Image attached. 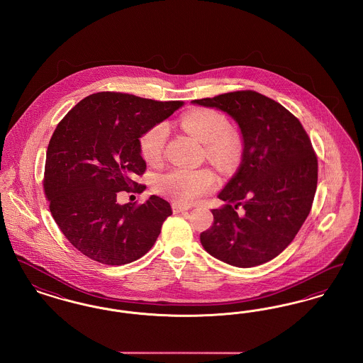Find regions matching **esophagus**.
<instances>
[{
	"instance_id": "1",
	"label": "esophagus",
	"mask_w": 363,
	"mask_h": 363,
	"mask_svg": "<svg viewBox=\"0 0 363 363\" xmlns=\"http://www.w3.org/2000/svg\"><path fill=\"white\" fill-rule=\"evenodd\" d=\"M189 206L186 204H181V203H173L174 213H179V212H185L189 209Z\"/></svg>"
}]
</instances>
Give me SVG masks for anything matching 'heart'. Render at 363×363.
Returning <instances> with one entry per match:
<instances>
[{
  "instance_id": "1",
  "label": "heart",
  "mask_w": 363,
  "mask_h": 363,
  "mask_svg": "<svg viewBox=\"0 0 363 363\" xmlns=\"http://www.w3.org/2000/svg\"><path fill=\"white\" fill-rule=\"evenodd\" d=\"M182 126L193 138L206 144L207 155L220 167L228 169L235 164L241 156V141L228 130V121L223 114L211 108L191 110L182 118ZM169 133L166 122L156 123L144 132L138 145L143 159L156 164L160 162ZM218 186V178L208 169L177 167L162 174L156 181V188L179 203H194L208 191Z\"/></svg>"
}]
</instances>
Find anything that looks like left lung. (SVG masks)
<instances>
[{"label": "left lung", "mask_w": 363, "mask_h": 363, "mask_svg": "<svg viewBox=\"0 0 363 363\" xmlns=\"http://www.w3.org/2000/svg\"><path fill=\"white\" fill-rule=\"evenodd\" d=\"M191 104L225 111L242 138L240 167L218 193L225 204L212 209L213 223L200 234L203 247L238 268L275 259L306 220L317 188V157L305 129L287 108L255 91Z\"/></svg>", "instance_id": "obj_1"}]
</instances>
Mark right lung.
<instances>
[{
    "label": "right lung",
    "instance_id": "right-lung-1",
    "mask_svg": "<svg viewBox=\"0 0 363 363\" xmlns=\"http://www.w3.org/2000/svg\"><path fill=\"white\" fill-rule=\"evenodd\" d=\"M184 102H157L120 92H98L76 104L52 133L45 166L50 212L67 240L107 265L143 257L155 243L170 204L150 196L118 204V191L138 187L145 172L138 141Z\"/></svg>",
    "mask_w": 363,
    "mask_h": 363
}]
</instances>
